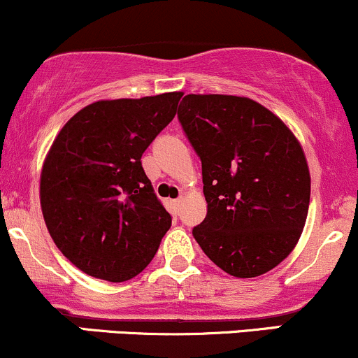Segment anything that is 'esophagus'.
<instances>
[{
  "instance_id": "1",
  "label": "esophagus",
  "mask_w": 358,
  "mask_h": 358,
  "mask_svg": "<svg viewBox=\"0 0 358 358\" xmlns=\"http://www.w3.org/2000/svg\"><path fill=\"white\" fill-rule=\"evenodd\" d=\"M182 202H183V199H182V196H180V199L173 200V202H171V203H173V207H175V208H178L180 205H182Z\"/></svg>"
}]
</instances>
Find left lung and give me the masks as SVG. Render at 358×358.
Returning a JSON list of instances; mask_svg holds the SVG:
<instances>
[{"instance_id": "8db88e82", "label": "left lung", "mask_w": 358, "mask_h": 358, "mask_svg": "<svg viewBox=\"0 0 358 358\" xmlns=\"http://www.w3.org/2000/svg\"><path fill=\"white\" fill-rule=\"evenodd\" d=\"M178 119L202 162L207 217L193 227L195 241L231 276L276 268L298 244L310 207L296 136L249 97L188 94Z\"/></svg>"}]
</instances>
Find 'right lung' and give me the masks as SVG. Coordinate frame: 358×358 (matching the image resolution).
Returning <instances> with one entry per match:
<instances>
[{
  "label": "right lung",
  "instance_id": "add662e5",
  "mask_svg": "<svg viewBox=\"0 0 358 358\" xmlns=\"http://www.w3.org/2000/svg\"><path fill=\"white\" fill-rule=\"evenodd\" d=\"M182 96L92 102L53 139L40 175L43 219L60 252L89 276L134 278L170 229L141 156L175 117Z\"/></svg>",
  "mask_w": 358,
  "mask_h": 358
}]
</instances>
